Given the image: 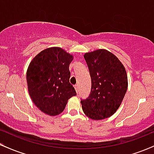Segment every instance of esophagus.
<instances>
[{"mask_svg":"<svg viewBox=\"0 0 154 154\" xmlns=\"http://www.w3.org/2000/svg\"><path fill=\"white\" fill-rule=\"evenodd\" d=\"M75 88L76 91H77V93H78V92H79V86H78V85H75Z\"/></svg>","mask_w":154,"mask_h":154,"instance_id":"obj_1","label":"esophagus"}]
</instances>
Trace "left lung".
Returning <instances> with one entry per match:
<instances>
[{
	"mask_svg": "<svg viewBox=\"0 0 154 154\" xmlns=\"http://www.w3.org/2000/svg\"><path fill=\"white\" fill-rule=\"evenodd\" d=\"M91 77L89 96L81 98L82 110L92 119L100 120L114 114L128 90V76L117 58L100 49L84 56Z\"/></svg>",
	"mask_w": 154,
	"mask_h": 154,
	"instance_id": "1",
	"label": "left lung"
}]
</instances>
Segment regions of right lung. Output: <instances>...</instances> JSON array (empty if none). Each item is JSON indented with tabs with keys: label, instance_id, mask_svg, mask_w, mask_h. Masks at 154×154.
<instances>
[{
	"label": "right lung",
	"instance_id": "1",
	"mask_svg": "<svg viewBox=\"0 0 154 154\" xmlns=\"http://www.w3.org/2000/svg\"><path fill=\"white\" fill-rule=\"evenodd\" d=\"M73 56L60 48L40 53L29 63L26 72L28 91L33 103L51 116L61 114L67 101L77 95L69 82V63Z\"/></svg>",
	"mask_w": 154,
	"mask_h": 154
}]
</instances>
